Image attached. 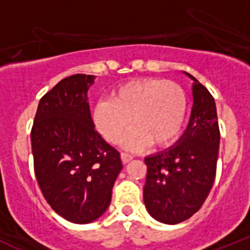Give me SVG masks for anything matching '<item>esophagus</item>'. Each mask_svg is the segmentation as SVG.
Returning <instances> with one entry per match:
<instances>
[{
    "label": "esophagus",
    "mask_w": 250,
    "mask_h": 250,
    "mask_svg": "<svg viewBox=\"0 0 250 250\" xmlns=\"http://www.w3.org/2000/svg\"><path fill=\"white\" fill-rule=\"evenodd\" d=\"M132 158H134V156H132L131 154H127V152H121V160H123L124 164H126V163H129L130 160H132Z\"/></svg>",
    "instance_id": "1"
}]
</instances>
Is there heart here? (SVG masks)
Segmentation results:
<instances>
[{
  "label": "heart",
  "instance_id": "heart-1",
  "mask_svg": "<svg viewBox=\"0 0 250 250\" xmlns=\"http://www.w3.org/2000/svg\"><path fill=\"white\" fill-rule=\"evenodd\" d=\"M188 111L184 90L161 79L132 80L114 90L111 99L99 101L92 119L98 131L116 144L134 127L124 146L138 150L169 144L182 131Z\"/></svg>",
  "mask_w": 250,
  "mask_h": 250
}]
</instances>
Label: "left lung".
<instances>
[{
    "mask_svg": "<svg viewBox=\"0 0 250 250\" xmlns=\"http://www.w3.org/2000/svg\"><path fill=\"white\" fill-rule=\"evenodd\" d=\"M194 81L193 107L187 130L173 146L146 156L144 204L164 224H178L199 210L209 195L216 171L220 132L214 98Z\"/></svg>",
    "mask_w": 250,
    "mask_h": 250,
    "instance_id": "8db88e82",
    "label": "left lung"
}]
</instances>
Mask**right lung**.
I'll return each mask as SVG.
<instances>
[{
	"label": "right lung",
	"instance_id": "add662e5",
	"mask_svg": "<svg viewBox=\"0 0 250 250\" xmlns=\"http://www.w3.org/2000/svg\"><path fill=\"white\" fill-rule=\"evenodd\" d=\"M95 76L60 81L39 103L31 145L35 175L50 207L75 224L98 220L109 208L123 169L120 152L95 130L87 91Z\"/></svg>",
	"mask_w": 250,
	"mask_h": 250
}]
</instances>
